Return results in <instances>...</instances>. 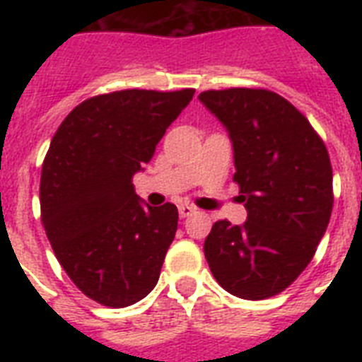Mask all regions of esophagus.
<instances>
[{
    "mask_svg": "<svg viewBox=\"0 0 362 362\" xmlns=\"http://www.w3.org/2000/svg\"><path fill=\"white\" fill-rule=\"evenodd\" d=\"M193 212H195V206H192V204H180V206H178V214H180V218H187V216H192Z\"/></svg>",
    "mask_w": 362,
    "mask_h": 362,
    "instance_id": "1",
    "label": "esophagus"
}]
</instances>
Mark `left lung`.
I'll use <instances>...</instances> for the list:
<instances>
[{
  "label": "left lung",
  "mask_w": 362,
  "mask_h": 362,
  "mask_svg": "<svg viewBox=\"0 0 362 362\" xmlns=\"http://www.w3.org/2000/svg\"><path fill=\"white\" fill-rule=\"evenodd\" d=\"M199 101L233 142L242 226L220 220L204 240L216 281L246 300L274 297L297 280L332 212V167L325 144L287 99L269 90H209Z\"/></svg>",
  "instance_id": "8db88e82"
}]
</instances>
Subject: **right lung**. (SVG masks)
Here are the masks:
<instances>
[{"label": "right lung", "instance_id": "obj_1", "mask_svg": "<svg viewBox=\"0 0 362 362\" xmlns=\"http://www.w3.org/2000/svg\"><path fill=\"white\" fill-rule=\"evenodd\" d=\"M195 90H122L86 99L56 131L41 170V220L73 284L124 308L159 280L178 227L173 203L148 206L133 176Z\"/></svg>", "mask_w": 362, "mask_h": 362}]
</instances>
